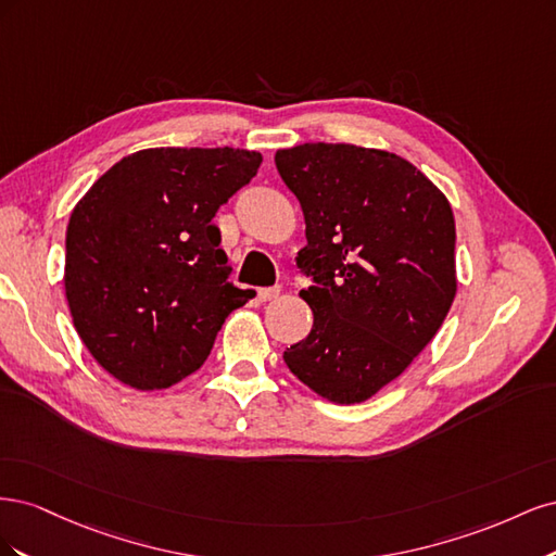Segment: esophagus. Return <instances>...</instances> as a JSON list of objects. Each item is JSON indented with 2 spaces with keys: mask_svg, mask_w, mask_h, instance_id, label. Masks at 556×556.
I'll return each instance as SVG.
<instances>
[{
  "mask_svg": "<svg viewBox=\"0 0 556 556\" xmlns=\"http://www.w3.org/2000/svg\"><path fill=\"white\" fill-rule=\"evenodd\" d=\"M280 294V288H260L257 290V299L260 301H271V299H276Z\"/></svg>",
  "mask_w": 556,
  "mask_h": 556,
  "instance_id": "obj_1",
  "label": "esophagus"
}]
</instances>
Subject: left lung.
<instances>
[{"label": "left lung", "instance_id": "obj_1", "mask_svg": "<svg viewBox=\"0 0 556 556\" xmlns=\"http://www.w3.org/2000/svg\"><path fill=\"white\" fill-rule=\"evenodd\" d=\"M299 199L313 278V329L285 364L333 403H362L427 348L457 294L454 215L435 185L394 153L304 143L276 153Z\"/></svg>", "mask_w": 556, "mask_h": 556}]
</instances>
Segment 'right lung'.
Returning <instances> with one entry per match:
<instances>
[{"mask_svg": "<svg viewBox=\"0 0 556 556\" xmlns=\"http://www.w3.org/2000/svg\"><path fill=\"white\" fill-rule=\"evenodd\" d=\"M262 164L241 148H148L123 157L72 211L64 290L97 364L134 390H164L206 362L250 290L213 217Z\"/></svg>", "mask_w": 556, "mask_h": 556, "instance_id": "1", "label": "right lung"}]
</instances>
